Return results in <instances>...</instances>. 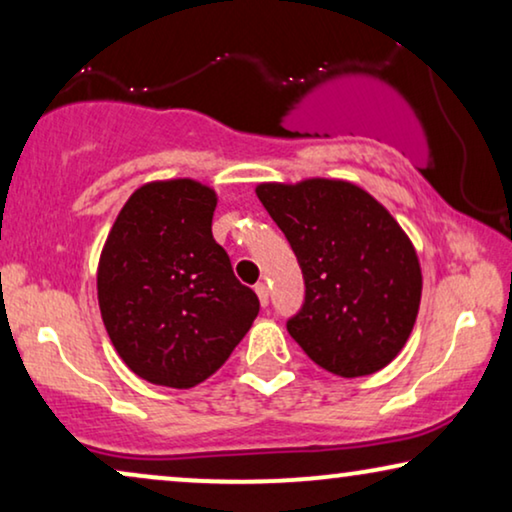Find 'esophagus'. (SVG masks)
<instances>
[{"mask_svg": "<svg viewBox=\"0 0 512 512\" xmlns=\"http://www.w3.org/2000/svg\"><path fill=\"white\" fill-rule=\"evenodd\" d=\"M256 296L258 300H261L263 307H268V300H270V293H268V286H265L263 282L256 284Z\"/></svg>", "mask_w": 512, "mask_h": 512, "instance_id": "34e87169", "label": "esophagus"}]
</instances>
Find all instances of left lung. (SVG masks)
<instances>
[{
  "label": "left lung",
  "mask_w": 512,
  "mask_h": 512,
  "mask_svg": "<svg viewBox=\"0 0 512 512\" xmlns=\"http://www.w3.org/2000/svg\"><path fill=\"white\" fill-rule=\"evenodd\" d=\"M305 277V303L289 319L303 352L340 377H363L396 359L422 300L410 237L373 195L342 179L258 184Z\"/></svg>",
  "instance_id": "left-lung-1"
}]
</instances>
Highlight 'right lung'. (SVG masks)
<instances>
[{"mask_svg": "<svg viewBox=\"0 0 512 512\" xmlns=\"http://www.w3.org/2000/svg\"><path fill=\"white\" fill-rule=\"evenodd\" d=\"M214 209V188L195 179L139 186L97 265L111 345L132 373L160 387L191 389L214 375L261 307L214 240Z\"/></svg>", "mask_w": 512, "mask_h": 512, "instance_id": "right-lung-1", "label": "right lung"}]
</instances>
